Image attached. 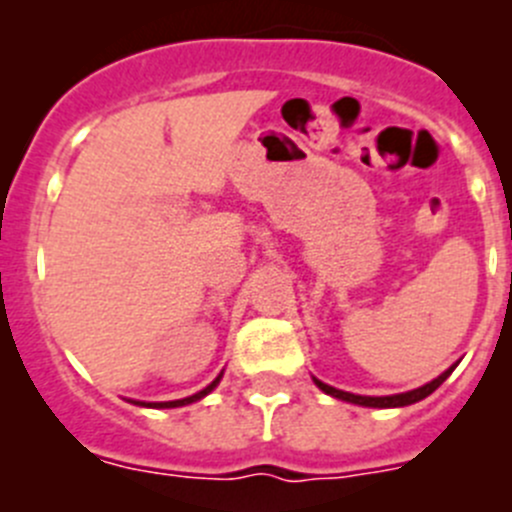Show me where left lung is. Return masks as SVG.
I'll return each instance as SVG.
<instances>
[{"label":"left lung","instance_id":"obj_1","mask_svg":"<svg viewBox=\"0 0 512 512\" xmlns=\"http://www.w3.org/2000/svg\"><path fill=\"white\" fill-rule=\"evenodd\" d=\"M457 363H459V360H457ZM457 363L449 365V368L444 370L442 375H437L434 381L424 383V386L414 388V391L393 393V396H358V393H348V391H340V388L327 386V383H322L320 378H312V381H314V386L320 388V391H325L327 396L340 398V401L355 403V406H368V409H401V406H411V403H416V401H421V398L431 396V393L437 391V388L442 386L444 381H447L449 375H452V370L457 368Z\"/></svg>","mask_w":512,"mask_h":512}]
</instances>
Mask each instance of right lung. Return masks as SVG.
<instances>
[{
	"label": "right lung",
	"mask_w": 512,
	"mask_h": 512,
	"mask_svg": "<svg viewBox=\"0 0 512 512\" xmlns=\"http://www.w3.org/2000/svg\"><path fill=\"white\" fill-rule=\"evenodd\" d=\"M220 378H223V370H220L218 378H215L210 386H205L203 391L192 393V396H187V398H177V401H134V398H129V403H134V406H144V409H180V406H190V403H195V401H200V398L208 396V393L218 386Z\"/></svg>",
	"instance_id": "right-lung-1"
}]
</instances>
